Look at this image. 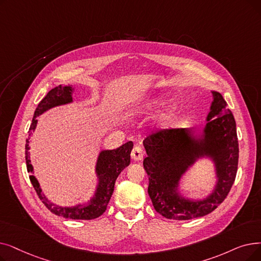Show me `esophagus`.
Here are the masks:
<instances>
[{
    "label": "esophagus",
    "mask_w": 261,
    "mask_h": 261,
    "mask_svg": "<svg viewBox=\"0 0 261 261\" xmlns=\"http://www.w3.org/2000/svg\"><path fill=\"white\" fill-rule=\"evenodd\" d=\"M131 156L134 161H141L143 156H144V151L143 149L141 148L140 146H135L132 152H131Z\"/></svg>",
    "instance_id": "obj_1"
}]
</instances>
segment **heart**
Wrapping results in <instances>:
<instances>
[{"mask_svg": "<svg viewBox=\"0 0 261 261\" xmlns=\"http://www.w3.org/2000/svg\"><path fill=\"white\" fill-rule=\"evenodd\" d=\"M160 103H161V101L159 100V99H155V100L152 101V102H150V103L148 105V107H147V109L151 110V109L158 107ZM175 112H176V108H175V107H171V108H169V109L166 111L165 114H164V119H169V118H171V117L175 114Z\"/></svg>", "mask_w": 261, "mask_h": 261, "instance_id": "obj_1", "label": "heart"}]
</instances>
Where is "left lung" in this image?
Listing matches in <instances>:
<instances>
[{"instance_id":"left-lung-1","label":"left lung","mask_w":261,"mask_h":261,"mask_svg":"<svg viewBox=\"0 0 261 261\" xmlns=\"http://www.w3.org/2000/svg\"><path fill=\"white\" fill-rule=\"evenodd\" d=\"M212 95L201 138L194 139L189 129H161L143 142L147 152L143 165L149 176L148 194L155 211L166 219L186 221L211 213L227 197L234 182L239 160L236 120L223 96L218 92ZM203 155L213 158L219 180L209 198L192 202L177 194V182L188 166Z\"/></svg>"}]
</instances>
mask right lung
<instances>
[{
	"label": "right lung",
	"mask_w": 261,
	"mask_h": 261,
	"mask_svg": "<svg viewBox=\"0 0 261 261\" xmlns=\"http://www.w3.org/2000/svg\"><path fill=\"white\" fill-rule=\"evenodd\" d=\"M72 88L71 86H56L55 88L51 89L36 108L35 113H34V117L31 123L30 131L35 130L37 119L36 117L42 114L43 112L47 110L61 106L69 103L72 101ZM32 133V132H31ZM30 133V135H31ZM29 143L30 141L27 140L25 144V162L28 172L33 174V166L30 160V152H29ZM133 148V143L130 141L122 146L118 147L117 149L113 150H103L101 151L97 161L96 166V173L99 178V185L96 191L95 196L90 199L89 202L85 205H79L75 207H60L52 203L48 200L42 194L41 189L35 176L30 175L31 182L35 189L36 193L40 200L43 202L52 213L63 217L65 219H71V220H93L102 214L108 207V203L111 199V196L114 191L115 181L118 175L122 172L124 167H127L130 164V153Z\"/></svg>",
	"instance_id": "1"
}]
</instances>
